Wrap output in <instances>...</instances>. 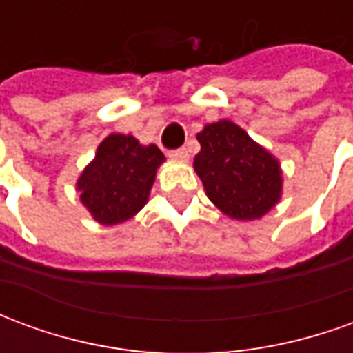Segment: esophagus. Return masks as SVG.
<instances>
[{
  "mask_svg": "<svg viewBox=\"0 0 353 353\" xmlns=\"http://www.w3.org/2000/svg\"><path fill=\"white\" fill-rule=\"evenodd\" d=\"M170 159H174V161H187L189 159V151L185 147L176 149V151H170Z\"/></svg>",
  "mask_w": 353,
  "mask_h": 353,
  "instance_id": "34e87169",
  "label": "esophagus"
}]
</instances>
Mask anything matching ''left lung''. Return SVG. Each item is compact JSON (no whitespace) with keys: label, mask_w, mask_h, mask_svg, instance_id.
<instances>
[{"label":"left lung","mask_w":353,"mask_h":353,"mask_svg":"<svg viewBox=\"0 0 353 353\" xmlns=\"http://www.w3.org/2000/svg\"><path fill=\"white\" fill-rule=\"evenodd\" d=\"M200 153L194 170L208 199L238 221L268 214L281 196V170L276 157L255 143L248 132L230 121L206 124L196 134Z\"/></svg>","instance_id":"left-lung-1"}]
</instances>
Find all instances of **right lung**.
<instances>
[{
    "label": "right lung",
    "instance_id": "1",
    "mask_svg": "<svg viewBox=\"0 0 353 353\" xmlns=\"http://www.w3.org/2000/svg\"><path fill=\"white\" fill-rule=\"evenodd\" d=\"M166 161L157 145L109 134L77 179L81 202L101 225L128 221L147 204L157 168Z\"/></svg>",
    "mask_w": 353,
    "mask_h": 353
}]
</instances>
